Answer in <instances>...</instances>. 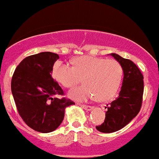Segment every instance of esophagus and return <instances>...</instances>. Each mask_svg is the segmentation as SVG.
<instances>
[{"label": "esophagus", "instance_id": "34e87169", "mask_svg": "<svg viewBox=\"0 0 159 159\" xmlns=\"http://www.w3.org/2000/svg\"><path fill=\"white\" fill-rule=\"evenodd\" d=\"M81 107H83L84 109H85L86 111H91L92 109V106H88V105H83L80 104Z\"/></svg>", "mask_w": 159, "mask_h": 159}]
</instances>
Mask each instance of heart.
Wrapping results in <instances>:
<instances>
[{
    "label": "heart",
    "mask_w": 159,
    "mask_h": 159,
    "mask_svg": "<svg viewBox=\"0 0 159 159\" xmlns=\"http://www.w3.org/2000/svg\"><path fill=\"white\" fill-rule=\"evenodd\" d=\"M72 63L73 67L57 62L52 69L53 77L67 88L76 86L83 79L85 84L69 92L70 98L86 101L95 96L96 100L107 101L116 95L123 78V68L117 60L84 56Z\"/></svg>",
    "instance_id": "obj_1"
}]
</instances>
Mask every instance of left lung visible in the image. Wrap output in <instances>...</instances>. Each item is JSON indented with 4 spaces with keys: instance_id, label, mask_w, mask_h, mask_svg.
<instances>
[{
    "instance_id": "left-lung-1",
    "label": "left lung",
    "mask_w": 159,
    "mask_h": 159,
    "mask_svg": "<svg viewBox=\"0 0 159 159\" xmlns=\"http://www.w3.org/2000/svg\"><path fill=\"white\" fill-rule=\"evenodd\" d=\"M111 56L121 64L123 71V85L116 99L107 105L104 123L96 126L102 133L117 131L137 116L142 107L143 95V75L139 68L128 59L111 53Z\"/></svg>"
}]
</instances>
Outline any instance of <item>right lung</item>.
Wrapping results in <instances>:
<instances>
[{"mask_svg":"<svg viewBox=\"0 0 159 159\" xmlns=\"http://www.w3.org/2000/svg\"><path fill=\"white\" fill-rule=\"evenodd\" d=\"M56 53L44 52L24 59L16 67L11 89L18 113L26 124L38 132L49 133L61 124L67 107L75 104L52 77Z\"/></svg>","mask_w":159,"mask_h":159,"instance_id":"obj_1","label":"right lung"}]
</instances>
